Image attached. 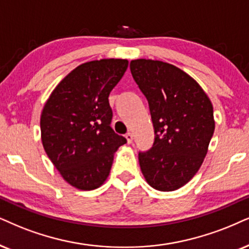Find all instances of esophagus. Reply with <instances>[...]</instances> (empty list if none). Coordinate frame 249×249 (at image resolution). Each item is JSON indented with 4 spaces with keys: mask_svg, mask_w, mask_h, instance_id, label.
<instances>
[{
    "mask_svg": "<svg viewBox=\"0 0 249 249\" xmlns=\"http://www.w3.org/2000/svg\"><path fill=\"white\" fill-rule=\"evenodd\" d=\"M125 138H126L127 143H132V141H133V135H132L131 132H127V133L125 134Z\"/></svg>",
    "mask_w": 249,
    "mask_h": 249,
    "instance_id": "34e87169",
    "label": "esophagus"
}]
</instances>
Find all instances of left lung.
Here are the masks:
<instances>
[{"mask_svg": "<svg viewBox=\"0 0 249 249\" xmlns=\"http://www.w3.org/2000/svg\"><path fill=\"white\" fill-rule=\"evenodd\" d=\"M130 69L148 101L155 133L152 148L139 152L141 171L155 190H178L206 157L215 130L213 105L200 85L175 65L141 58Z\"/></svg>", "mask_w": 249, "mask_h": 249, "instance_id": "1", "label": "left lung"}]
</instances>
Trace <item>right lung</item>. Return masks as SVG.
Instances as JSON below:
<instances>
[{"instance_id":"obj_1","label":"right lung","mask_w":249,"mask_h":249,"mask_svg":"<svg viewBox=\"0 0 249 249\" xmlns=\"http://www.w3.org/2000/svg\"><path fill=\"white\" fill-rule=\"evenodd\" d=\"M126 59L79 65L57 85L41 114L47 155L69 184L83 191L108 178L114 153L126 142L110 126L109 94L126 71Z\"/></svg>"}]
</instances>
